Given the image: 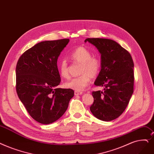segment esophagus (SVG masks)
Masks as SVG:
<instances>
[{
	"label": "esophagus",
	"mask_w": 154,
	"mask_h": 154,
	"mask_svg": "<svg viewBox=\"0 0 154 154\" xmlns=\"http://www.w3.org/2000/svg\"><path fill=\"white\" fill-rule=\"evenodd\" d=\"M82 94V92H80V91H75L74 92V94H75V96L81 95Z\"/></svg>",
	"instance_id": "34e87169"
}]
</instances>
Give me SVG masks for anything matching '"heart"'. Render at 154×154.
Masks as SVG:
<instances>
[{"mask_svg":"<svg viewBox=\"0 0 154 154\" xmlns=\"http://www.w3.org/2000/svg\"><path fill=\"white\" fill-rule=\"evenodd\" d=\"M70 58L73 62L81 64L79 71V74L81 75L70 79L65 82V85L68 89L82 91L89 84L91 78L98 75L101 68V62L98 57L92 56V52L84 46L75 48L70 53ZM59 72L62 77L69 78V67L65 60H62L60 63Z\"/></svg>","mask_w":154,"mask_h":154,"instance_id":"heart-1","label":"heart"}]
</instances>
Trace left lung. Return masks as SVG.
Listing matches in <instances>:
<instances>
[{
	"instance_id": "1",
	"label": "left lung",
	"mask_w": 154,
	"mask_h": 154,
	"mask_svg": "<svg viewBox=\"0 0 154 154\" xmlns=\"http://www.w3.org/2000/svg\"><path fill=\"white\" fill-rule=\"evenodd\" d=\"M101 53V69L94 82L103 91H93L90 107L99 119L109 122L125 110L133 93L134 63L130 53L115 41L105 38H87Z\"/></svg>"
}]
</instances>
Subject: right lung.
Listing matches in <instances>:
<instances>
[{
  "label": "right lung",
  "mask_w": 154,
  "mask_h": 154,
  "mask_svg": "<svg viewBox=\"0 0 154 154\" xmlns=\"http://www.w3.org/2000/svg\"><path fill=\"white\" fill-rule=\"evenodd\" d=\"M69 39L45 41L26 50L16 69V92L29 115L39 123L57 121L74 95L71 89L57 87L61 81L57 60Z\"/></svg>",
  "instance_id": "add662e5"
}]
</instances>
